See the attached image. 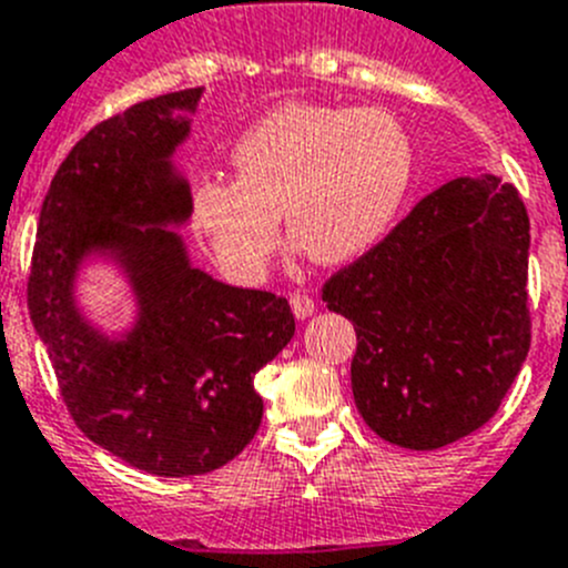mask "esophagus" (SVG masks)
Wrapping results in <instances>:
<instances>
[{
  "label": "esophagus",
  "mask_w": 568,
  "mask_h": 568,
  "mask_svg": "<svg viewBox=\"0 0 568 568\" xmlns=\"http://www.w3.org/2000/svg\"><path fill=\"white\" fill-rule=\"evenodd\" d=\"M290 306H293V315L298 321L312 318V312H315V301H312L306 293H293V295H290Z\"/></svg>",
  "instance_id": "esophagus-1"
}]
</instances>
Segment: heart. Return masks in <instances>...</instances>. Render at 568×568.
<instances>
[{
	"mask_svg": "<svg viewBox=\"0 0 568 568\" xmlns=\"http://www.w3.org/2000/svg\"><path fill=\"white\" fill-rule=\"evenodd\" d=\"M236 180L207 176L191 189V225L227 275L264 278L290 239L321 264H346L377 247L397 222L414 143L386 109L284 103L233 143Z\"/></svg>",
	"mask_w": 568,
	"mask_h": 568,
	"instance_id": "1",
	"label": "heart"
}]
</instances>
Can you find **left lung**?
Segmentation results:
<instances>
[{
	"instance_id": "obj_1",
	"label": "left lung",
	"mask_w": 568,
	"mask_h": 568,
	"mask_svg": "<svg viewBox=\"0 0 568 568\" xmlns=\"http://www.w3.org/2000/svg\"><path fill=\"white\" fill-rule=\"evenodd\" d=\"M529 216L487 169L456 176L324 301L357 332L352 394L379 439L436 450L490 419L529 352Z\"/></svg>"
}]
</instances>
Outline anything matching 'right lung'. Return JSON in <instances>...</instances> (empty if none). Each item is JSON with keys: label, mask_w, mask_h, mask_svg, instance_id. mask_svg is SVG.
I'll list each match as a JSON object with an SVG mask.
<instances>
[{"label": "right lung", "mask_w": 568, "mask_h": 568, "mask_svg": "<svg viewBox=\"0 0 568 568\" xmlns=\"http://www.w3.org/2000/svg\"><path fill=\"white\" fill-rule=\"evenodd\" d=\"M205 87L149 98L83 134L55 171L36 231L28 306L78 428L154 476H202L236 459L262 425L253 388L295 335L287 298L194 267L180 227L191 185L174 154ZM109 263L135 315L103 331L77 278Z\"/></svg>", "instance_id": "right-lung-1"}]
</instances>
